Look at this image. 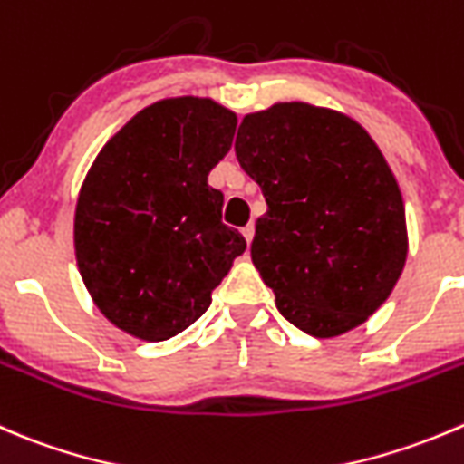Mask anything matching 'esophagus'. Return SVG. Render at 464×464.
<instances>
[{
    "label": "esophagus",
    "mask_w": 464,
    "mask_h": 464,
    "mask_svg": "<svg viewBox=\"0 0 464 464\" xmlns=\"http://www.w3.org/2000/svg\"><path fill=\"white\" fill-rule=\"evenodd\" d=\"M254 224H246V227H242V236H245V240H246V245H251V240H254Z\"/></svg>",
    "instance_id": "esophagus-1"
}]
</instances>
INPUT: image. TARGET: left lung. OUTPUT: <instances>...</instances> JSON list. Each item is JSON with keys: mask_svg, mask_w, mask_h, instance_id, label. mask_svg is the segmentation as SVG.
<instances>
[{"mask_svg": "<svg viewBox=\"0 0 464 464\" xmlns=\"http://www.w3.org/2000/svg\"><path fill=\"white\" fill-rule=\"evenodd\" d=\"M236 156L267 201L251 260L278 313L314 337L367 322L408 256L401 190L370 133L344 112L281 102L245 115Z\"/></svg>", "mask_w": 464, "mask_h": 464, "instance_id": "obj_1", "label": "left lung"}]
</instances>
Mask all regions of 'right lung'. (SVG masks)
Masks as SVG:
<instances>
[{
    "label": "right lung",
    "instance_id": "add662e5",
    "mask_svg": "<svg viewBox=\"0 0 464 464\" xmlns=\"http://www.w3.org/2000/svg\"><path fill=\"white\" fill-rule=\"evenodd\" d=\"M236 112L208 97L142 108L94 159L76 199L74 254L103 317L163 342L208 310L246 249L222 224L224 195L208 174L228 154Z\"/></svg>",
    "mask_w": 464,
    "mask_h": 464
}]
</instances>
